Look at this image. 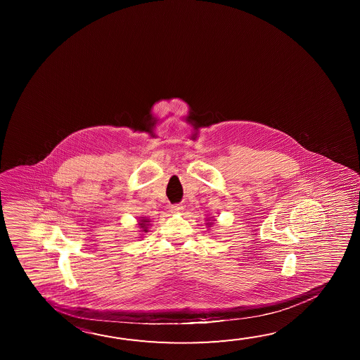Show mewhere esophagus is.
<instances>
[{"label": "esophagus", "instance_id": "obj_1", "mask_svg": "<svg viewBox=\"0 0 360 360\" xmlns=\"http://www.w3.org/2000/svg\"><path fill=\"white\" fill-rule=\"evenodd\" d=\"M171 208L172 212L174 213H181L183 211L182 205H173V206H172Z\"/></svg>", "mask_w": 360, "mask_h": 360}]
</instances>
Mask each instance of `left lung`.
Segmentation results:
<instances>
[{
	"label": "left lung",
	"instance_id": "obj_1",
	"mask_svg": "<svg viewBox=\"0 0 360 360\" xmlns=\"http://www.w3.org/2000/svg\"><path fill=\"white\" fill-rule=\"evenodd\" d=\"M213 221H214V219H212V221H211V218H207V222H206L207 227H211V226H212V224H213Z\"/></svg>",
	"mask_w": 360,
	"mask_h": 360
}]
</instances>
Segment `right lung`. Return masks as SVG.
<instances>
[{"instance_id":"add662e5","label":"right lung","mask_w":360,"mask_h":360,"mask_svg":"<svg viewBox=\"0 0 360 360\" xmlns=\"http://www.w3.org/2000/svg\"><path fill=\"white\" fill-rule=\"evenodd\" d=\"M149 226H150V218L139 217V219H138V229H139V232L147 233Z\"/></svg>"}]
</instances>
